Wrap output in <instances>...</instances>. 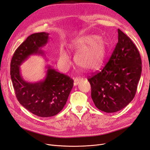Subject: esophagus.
Wrapping results in <instances>:
<instances>
[{
	"label": "esophagus",
	"mask_w": 150,
	"mask_h": 150,
	"mask_svg": "<svg viewBox=\"0 0 150 150\" xmlns=\"http://www.w3.org/2000/svg\"><path fill=\"white\" fill-rule=\"evenodd\" d=\"M83 79V78H81V77H78V78H76L74 79V86L78 85L81 82V81Z\"/></svg>",
	"instance_id": "34e87169"
}]
</instances>
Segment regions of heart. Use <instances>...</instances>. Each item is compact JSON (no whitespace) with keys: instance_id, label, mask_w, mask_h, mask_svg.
Listing matches in <instances>:
<instances>
[{"instance_id":"obj_1","label":"heart","mask_w":150,"mask_h":150,"mask_svg":"<svg viewBox=\"0 0 150 150\" xmlns=\"http://www.w3.org/2000/svg\"><path fill=\"white\" fill-rule=\"evenodd\" d=\"M78 52L75 60L79 67L86 70H94L103 63L106 54V42L96 35H87L79 38L72 44ZM59 62L66 68L71 63L69 54L64 49H61Z\"/></svg>"}]
</instances>
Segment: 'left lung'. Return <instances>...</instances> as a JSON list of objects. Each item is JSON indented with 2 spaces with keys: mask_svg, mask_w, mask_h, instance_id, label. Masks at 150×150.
<instances>
[{
  "mask_svg": "<svg viewBox=\"0 0 150 150\" xmlns=\"http://www.w3.org/2000/svg\"><path fill=\"white\" fill-rule=\"evenodd\" d=\"M118 41L108 62L100 71L89 76L91 98L96 107L115 112L133 100L142 74V59L137 47L117 29Z\"/></svg>",
  "mask_w": 150,
  "mask_h": 150,
  "instance_id": "1",
  "label": "left lung"
}]
</instances>
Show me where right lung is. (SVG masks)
Instances as JSON below:
<instances>
[{
  "mask_svg": "<svg viewBox=\"0 0 150 150\" xmlns=\"http://www.w3.org/2000/svg\"><path fill=\"white\" fill-rule=\"evenodd\" d=\"M49 33L31 34L16 50L11 62V76L17 100L33 114L51 117L64 108L73 87L70 77L48 66L46 78L38 83L26 82L20 73V66L33 54H44L40 48L48 41Z\"/></svg>",
  "mask_w": 150,
  "mask_h": 150,
  "instance_id": "add662e5",
  "label": "right lung"
}]
</instances>
